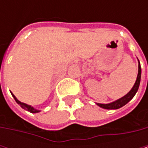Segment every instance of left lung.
I'll return each mask as SVG.
<instances>
[{
	"mask_svg": "<svg viewBox=\"0 0 148 148\" xmlns=\"http://www.w3.org/2000/svg\"><path fill=\"white\" fill-rule=\"evenodd\" d=\"M140 75H141V69H140V62H139V65H138V74H137V78H136V80H135V83L134 85V86L132 87V89L125 95L123 96V98L112 102V103H97V104L103 109H106V110H116V109H119L121 107H123V105H125L126 103H128L132 99L134 98V96L135 95V93L137 92L138 91V88H139V86H140Z\"/></svg>",
	"mask_w": 148,
	"mask_h": 148,
	"instance_id": "obj_1",
	"label": "left lung"
}]
</instances>
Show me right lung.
I'll return each instance as SVG.
<instances>
[{
    "mask_svg": "<svg viewBox=\"0 0 148 148\" xmlns=\"http://www.w3.org/2000/svg\"><path fill=\"white\" fill-rule=\"evenodd\" d=\"M11 93H12V92H11ZM12 95H13V97H14V99H15V101L17 102V103H18V104H19V105H20L24 110H28V111H30L31 113H38V112H39V111H40V110H36L35 108H33L32 106H31V105H29V104H26V103L20 102L19 100H18V99H17V98L15 97L13 93H12Z\"/></svg>",
    "mask_w": 148,
    "mask_h": 148,
    "instance_id": "1",
    "label": "right lung"
}]
</instances>
